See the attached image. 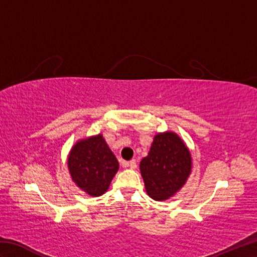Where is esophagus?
<instances>
[{
  "mask_svg": "<svg viewBox=\"0 0 257 257\" xmlns=\"http://www.w3.org/2000/svg\"><path fill=\"white\" fill-rule=\"evenodd\" d=\"M127 166L130 167V169H136V168H137V162H136L135 159H133V160H130V161L127 163Z\"/></svg>",
  "mask_w": 257,
  "mask_h": 257,
  "instance_id": "1",
  "label": "esophagus"
}]
</instances>
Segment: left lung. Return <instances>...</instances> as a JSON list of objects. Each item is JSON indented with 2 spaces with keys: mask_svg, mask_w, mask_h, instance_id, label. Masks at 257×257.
<instances>
[{
  "mask_svg": "<svg viewBox=\"0 0 257 257\" xmlns=\"http://www.w3.org/2000/svg\"><path fill=\"white\" fill-rule=\"evenodd\" d=\"M191 168L190 151L177 134L156 135L148 156L140 162L147 194L156 201L171 198L187 182Z\"/></svg>",
  "mask_w": 257,
  "mask_h": 257,
  "instance_id": "left-lung-1",
  "label": "left lung"
}]
</instances>
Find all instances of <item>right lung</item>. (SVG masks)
<instances>
[{
    "instance_id": "obj_1",
    "label": "right lung",
    "mask_w": 257,
    "mask_h": 257,
    "mask_svg": "<svg viewBox=\"0 0 257 257\" xmlns=\"http://www.w3.org/2000/svg\"><path fill=\"white\" fill-rule=\"evenodd\" d=\"M67 166L76 185L91 196L105 193L119 169L100 134L77 141L69 152Z\"/></svg>"
}]
</instances>
